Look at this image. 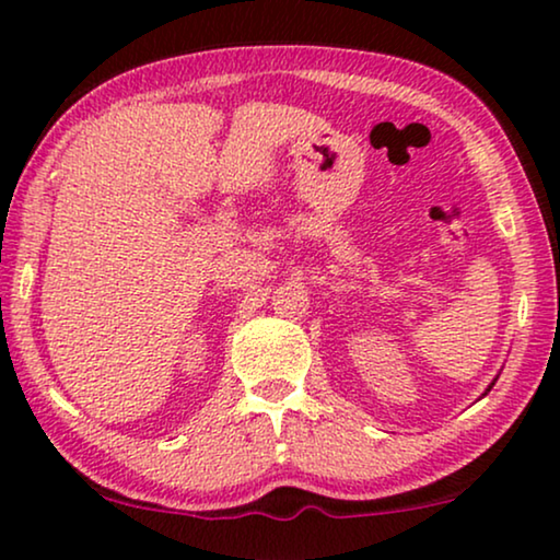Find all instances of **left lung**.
I'll return each mask as SVG.
<instances>
[{
  "instance_id": "8db88e82",
  "label": "left lung",
  "mask_w": 560,
  "mask_h": 560,
  "mask_svg": "<svg viewBox=\"0 0 560 560\" xmlns=\"http://www.w3.org/2000/svg\"><path fill=\"white\" fill-rule=\"evenodd\" d=\"M489 389H492V385H489Z\"/></svg>"
}]
</instances>
